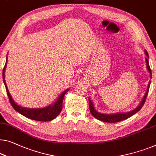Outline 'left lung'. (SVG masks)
<instances>
[{"mask_svg": "<svg viewBox=\"0 0 156 156\" xmlns=\"http://www.w3.org/2000/svg\"><path fill=\"white\" fill-rule=\"evenodd\" d=\"M145 54L146 55V57H146V68H147L148 72L150 73V76H151H151H152L151 70V69H150L149 63H148V60L149 57H148V54L146 50H145ZM150 84H151V81H149V83H148L147 90H146L144 96L142 101H141V103L139 104V105L135 109L129 111V112L117 113H113V114H104V113H99V112H97L96 110H95L94 108V105H93V103L92 102L91 99H90V98H89V106H90V113H92V115L94 116L95 118L101 120V121L106 122H117L122 121V120H126V119H127V118H129V117H131L132 115L135 114L136 113H137L138 111L140 110L141 108H142V106H144V103H145L146 97H147L148 90H149V87H150Z\"/></svg>", "mask_w": 156, "mask_h": 156, "instance_id": "8db88e82", "label": "left lung"}]
</instances>
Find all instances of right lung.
Segmentation results:
<instances>
[{"label": "right lung", "instance_id": "add662e5", "mask_svg": "<svg viewBox=\"0 0 156 156\" xmlns=\"http://www.w3.org/2000/svg\"><path fill=\"white\" fill-rule=\"evenodd\" d=\"M7 62H8V57H6V63L5 65L3 71V83L5 84V86L7 94H8L9 100H10L11 105L14 108V109H15V111H17L18 113H20V114L25 116V117L34 120H37V121H50V120L55 119L56 117H57V115H59L60 112L62 111V103H63L64 95L69 91V88L66 89V90H64V91L59 95V97H58L57 99V101H56L55 102V104H52V105L48 106L45 108H28L22 107V106L17 105V104L14 101L12 98L10 92L8 91V87H7V85L5 83V70Z\"/></svg>", "mask_w": 156, "mask_h": 156}]
</instances>
